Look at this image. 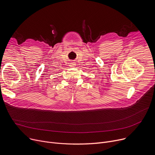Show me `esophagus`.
Returning a JSON list of instances; mask_svg holds the SVG:
<instances>
[{
    "label": "esophagus",
    "mask_w": 155,
    "mask_h": 155,
    "mask_svg": "<svg viewBox=\"0 0 155 155\" xmlns=\"http://www.w3.org/2000/svg\"><path fill=\"white\" fill-rule=\"evenodd\" d=\"M75 66H76V64L74 62H71L70 64V66L72 67V68H74Z\"/></svg>",
    "instance_id": "34e87169"
}]
</instances>
